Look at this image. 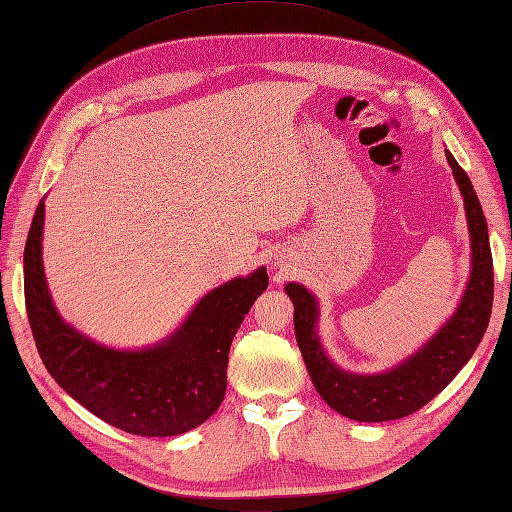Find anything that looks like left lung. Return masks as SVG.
I'll return each instance as SVG.
<instances>
[{
	"label": "left lung",
	"instance_id": "left-lung-1",
	"mask_svg": "<svg viewBox=\"0 0 512 512\" xmlns=\"http://www.w3.org/2000/svg\"><path fill=\"white\" fill-rule=\"evenodd\" d=\"M445 157L458 183L462 205H465L471 270L454 314L417 351L379 373L344 371L329 358L320 340V303L316 294L296 281L285 283L283 288L294 305L296 344H299L312 384L327 406L347 419L379 423L403 419L417 412L460 373L489 327L493 307L489 227H486L482 205L467 172L460 168L449 150H445Z\"/></svg>",
	"mask_w": 512,
	"mask_h": 512
}]
</instances>
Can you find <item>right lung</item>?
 <instances>
[{
	"label": "right lung",
	"instance_id": "1",
	"mask_svg": "<svg viewBox=\"0 0 512 512\" xmlns=\"http://www.w3.org/2000/svg\"><path fill=\"white\" fill-rule=\"evenodd\" d=\"M45 198L23 253V290L32 336L47 371L71 399L137 436H176L205 423L227 392L231 342L268 288L266 266L209 290L174 331L137 349L111 347L56 310L43 268Z\"/></svg>",
	"mask_w": 512,
	"mask_h": 512
}]
</instances>
